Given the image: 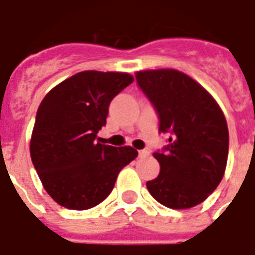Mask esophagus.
Masks as SVG:
<instances>
[{
  "instance_id": "esophagus-1",
  "label": "esophagus",
  "mask_w": 255,
  "mask_h": 255,
  "mask_svg": "<svg viewBox=\"0 0 255 255\" xmlns=\"http://www.w3.org/2000/svg\"><path fill=\"white\" fill-rule=\"evenodd\" d=\"M149 154H150L149 150H146V149L139 150V157H140V158H143V157H147Z\"/></svg>"
}]
</instances>
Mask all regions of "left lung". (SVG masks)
<instances>
[{
	"label": "left lung",
	"mask_w": 255,
	"mask_h": 255,
	"mask_svg": "<svg viewBox=\"0 0 255 255\" xmlns=\"http://www.w3.org/2000/svg\"><path fill=\"white\" fill-rule=\"evenodd\" d=\"M136 82L157 112L158 131L169 133L165 147L153 153L161 171L147 190L166 208H192L224 176L230 144L224 115L201 84L176 69L140 71Z\"/></svg>",
	"instance_id": "8db88e82"
}]
</instances>
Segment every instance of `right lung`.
<instances>
[{"label":"right lung","mask_w":255,"mask_h":255,"mask_svg":"<svg viewBox=\"0 0 255 255\" xmlns=\"http://www.w3.org/2000/svg\"><path fill=\"white\" fill-rule=\"evenodd\" d=\"M133 82L123 72L84 71L57 84L38 108L31 160L47 194L64 208H94L111 194L117 175L136 158L129 146L95 143L111 101Z\"/></svg>","instance_id":"1"}]
</instances>
